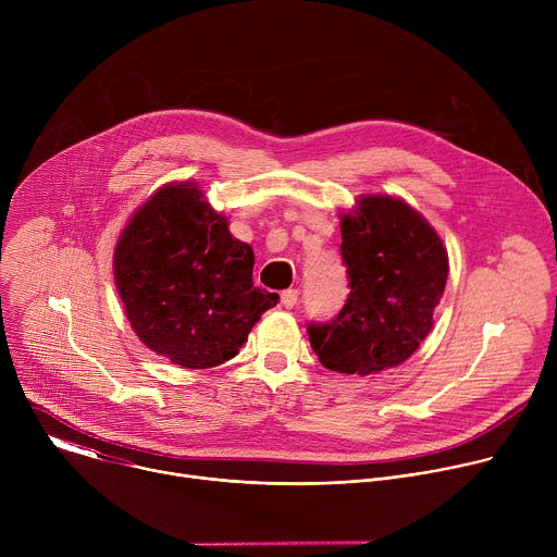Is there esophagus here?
Instances as JSON below:
<instances>
[{
	"instance_id": "34e87169",
	"label": "esophagus",
	"mask_w": 557,
	"mask_h": 557,
	"mask_svg": "<svg viewBox=\"0 0 557 557\" xmlns=\"http://www.w3.org/2000/svg\"><path fill=\"white\" fill-rule=\"evenodd\" d=\"M297 288H288V290H282V306L284 308H293L297 304Z\"/></svg>"
}]
</instances>
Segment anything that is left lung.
Instances as JSON below:
<instances>
[{"instance_id": "obj_1", "label": "left lung", "mask_w": 557, "mask_h": 557, "mask_svg": "<svg viewBox=\"0 0 557 557\" xmlns=\"http://www.w3.org/2000/svg\"><path fill=\"white\" fill-rule=\"evenodd\" d=\"M348 299L329 324H308L322 366L376 374L412 357L434 326L449 262L432 224L392 196H363L342 213Z\"/></svg>"}]
</instances>
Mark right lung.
<instances>
[{
	"mask_svg": "<svg viewBox=\"0 0 557 557\" xmlns=\"http://www.w3.org/2000/svg\"><path fill=\"white\" fill-rule=\"evenodd\" d=\"M253 249L235 240L196 183L158 189L114 249V280L134 333L191 370L233 359L280 301L253 286Z\"/></svg>",
	"mask_w": 557,
	"mask_h": 557,
	"instance_id": "obj_1",
	"label": "right lung"
}]
</instances>
